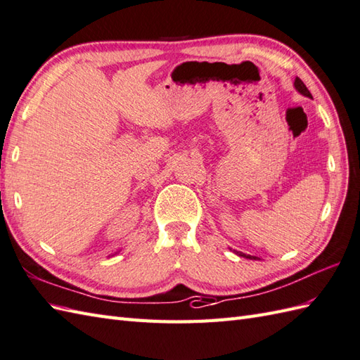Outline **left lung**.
I'll return each mask as SVG.
<instances>
[{"instance_id":"left-lung-1","label":"left lung","mask_w":360,"mask_h":360,"mask_svg":"<svg viewBox=\"0 0 360 360\" xmlns=\"http://www.w3.org/2000/svg\"><path fill=\"white\" fill-rule=\"evenodd\" d=\"M295 89L299 91L300 95H304V96H307V98H313V96H311V94H310V90L307 89V86L304 84L302 81H300V78H296V79H295ZM230 250H231V248H230ZM233 253L238 255V256H240V257L255 259V261H256V259H257L256 256H250V255H245V253H240V252H236V250H233Z\"/></svg>"}]
</instances>
